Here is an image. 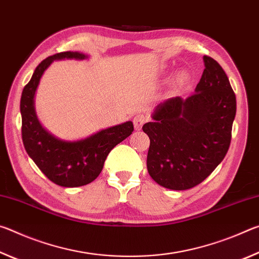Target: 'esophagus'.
<instances>
[{
	"instance_id": "obj_1",
	"label": "esophagus",
	"mask_w": 259,
	"mask_h": 259,
	"mask_svg": "<svg viewBox=\"0 0 259 259\" xmlns=\"http://www.w3.org/2000/svg\"><path fill=\"white\" fill-rule=\"evenodd\" d=\"M147 115H145V114L143 113H138L136 114L135 117H134V125H135V129L136 130H140L142 129L143 124L145 123V122L147 121Z\"/></svg>"
}]
</instances>
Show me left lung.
Masks as SVG:
<instances>
[{
	"mask_svg": "<svg viewBox=\"0 0 259 259\" xmlns=\"http://www.w3.org/2000/svg\"><path fill=\"white\" fill-rule=\"evenodd\" d=\"M195 93L156 107L143 125L150 137L147 170L165 188L184 191L202 183L224 159L236 113L235 94L224 69L209 56Z\"/></svg>",
	"mask_w": 259,
	"mask_h": 259,
	"instance_id": "obj_1",
	"label": "left lung"
}]
</instances>
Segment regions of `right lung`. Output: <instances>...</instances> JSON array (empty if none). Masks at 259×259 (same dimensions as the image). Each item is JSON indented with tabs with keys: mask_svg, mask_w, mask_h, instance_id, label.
Segmentation results:
<instances>
[{
	"mask_svg": "<svg viewBox=\"0 0 259 259\" xmlns=\"http://www.w3.org/2000/svg\"><path fill=\"white\" fill-rule=\"evenodd\" d=\"M84 59L80 52L65 51L42 60L25 85L20 99L21 138L27 154L52 183L63 187L83 186L102 172L108 153L133 134L131 121L105 129L78 142H61L42 128L34 109V95L43 72L56 59Z\"/></svg>",
	"mask_w": 259,
	"mask_h": 259,
	"instance_id": "1",
	"label": "right lung"
}]
</instances>
